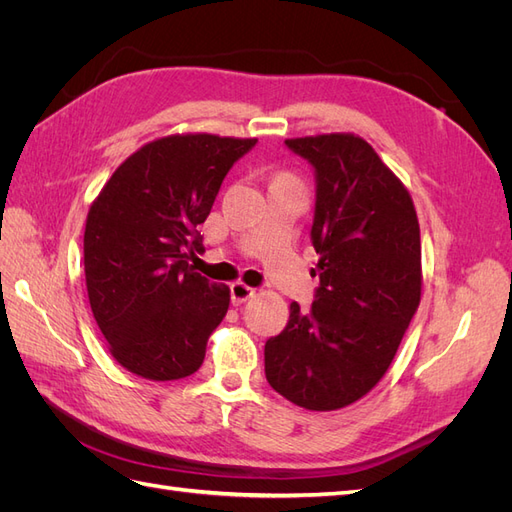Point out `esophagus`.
Listing matches in <instances>:
<instances>
[{"label": "esophagus", "mask_w": 512, "mask_h": 512, "mask_svg": "<svg viewBox=\"0 0 512 512\" xmlns=\"http://www.w3.org/2000/svg\"><path fill=\"white\" fill-rule=\"evenodd\" d=\"M256 294V288L252 286H245L243 282H235L230 286V299H232V305H241L245 303L247 299H252Z\"/></svg>", "instance_id": "esophagus-1"}]
</instances>
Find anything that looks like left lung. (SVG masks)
Returning <instances> with one entry per match:
<instances>
[{"instance_id": "1", "label": "left lung", "mask_w": 512, "mask_h": 512, "mask_svg": "<svg viewBox=\"0 0 512 512\" xmlns=\"http://www.w3.org/2000/svg\"><path fill=\"white\" fill-rule=\"evenodd\" d=\"M316 179L312 245L320 284L312 307L290 303L267 339L273 389L307 410H337L386 374L421 303V230L412 198L354 134L288 138Z\"/></svg>"}]
</instances>
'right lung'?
Masks as SVG:
<instances>
[{
    "instance_id": "right-lung-1",
    "label": "right lung",
    "mask_w": 512,
    "mask_h": 512,
    "mask_svg": "<svg viewBox=\"0 0 512 512\" xmlns=\"http://www.w3.org/2000/svg\"><path fill=\"white\" fill-rule=\"evenodd\" d=\"M256 138L175 134L123 162L89 209L83 239L89 305L119 365L179 380L203 365L230 290L194 271L200 224L228 170Z\"/></svg>"
}]
</instances>
